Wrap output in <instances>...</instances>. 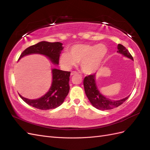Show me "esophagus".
I'll return each mask as SVG.
<instances>
[{"instance_id":"1","label":"esophagus","mask_w":150,"mask_h":150,"mask_svg":"<svg viewBox=\"0 0 150 150\" xmlns=\"http://www.w3.org/2000/svg\"><path fill=\"white\" fill-rule=\"evenodd\" d=\"M78 74V72H77L76 71H72V72H71V76L74 75V74Z\"/></svg>"}]
</instances>
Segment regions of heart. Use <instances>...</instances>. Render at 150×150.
<instances>
[{
	"mask_svg": "<svg viewBox=\"0 0 150 150\" xmlns=\"http://www.w3.org/2000/svg\"><path fill=\"white\" fill-rule=\"evenodd\" d=\"M108 53V48L104 44H76L72 46L69 53H62L59 62L65 69H70L80 62L85 74H91L100 67Z\"/></svg>",
	"mask_w": 150,
	"mask_h": 150,
	"instance_id": "b5f03b06",
	"label": "heart"
}]
</instances>
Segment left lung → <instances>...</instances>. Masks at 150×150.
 <instances>
[{
  "label": "left lung",
  "instance_id": "1",
  "mask_svg": "<svg viewBox=\"0 0 150 150\" xmlns=\"http://www.w3.org/2000/svg\"><path fill=\"white\" fill-rule=\"evenodd\" d=\"M117 52L133 60V58L126 48L119 44L117 46ZM84 91L90 103L96 109L100 110H111L118 107L126 101L129 96L120 100H111L104 96L98 91L96 83H95V74L86 76L83 81Z\"/></svg>",
  "mask_w": 150,
  "mask_h": 150
}]
</instances>
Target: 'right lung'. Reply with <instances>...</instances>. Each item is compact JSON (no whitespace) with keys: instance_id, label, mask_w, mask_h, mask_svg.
Here are the masks:
<instances>
[{"instance_id":"right-lung-1","label":"right lung","mask_w":150,"mask_h":150,"mask_svg":"<svg viewBox=\"0 0 150 150\" xmlns=\"http://www.w3.org/2000/svg\"><path fill=\"white\" fill-rule=\"evenodd\" d=\"M59 42L42 41L31 46L22 52L19 60L31 54H40L46 56L54 64H59L60 54L63 47ZM52 82L49 91L43 96L36 99H29L19 96L27 104L42 110L54 109L62 104L69 91V77L71 72L52 69Z\"/></svg>"}]
</instances>
